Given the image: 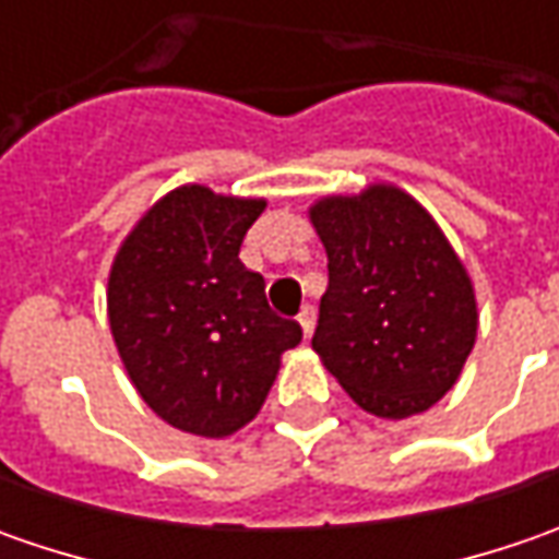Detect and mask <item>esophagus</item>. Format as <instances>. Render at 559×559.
I'll use <instances>...</instances> for the list:
<instances>
[{
    "label": "esophagus",
    "mask_w": 559,
    "mask_h": 559,
    "mask_svg": "<svg viewBox=\"0 0 559 559\" xmlns=\"http://www.w3.org/2000/svg\"><path fill=\"white\" fill-rule=\"evenodd\" d=\"M298 323H301V333H305V338H311L313 326H317V311H313L311 305H305V308H301V313H298Z\"/></svg>",
    "instance_id": "34e87169"
}]
</instances>
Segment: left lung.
Returning a JSON list of instances; mask_svg holds the SVG:
<instances>
[{"label":"left lung","instance_id":"8db88e82","mask_svg":"<svg viewBox=\"0 0 559 559\" xmlns=\"http://www.w3.org/2000/svg\"><path fill=\"white\" fill-rule=\"evenodd\" d=\"M330 258L311 348L357 407L407 419L439 404L476 345L473 280L436 217L395 183L308 207Z\"/></svg>","mask_w":559,"mask_h":559}]
</instances>
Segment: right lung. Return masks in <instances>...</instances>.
I'll return each mask as SVG.
<instances>
[{"label":"right lung","mask_w":559,"mask_h":559,"mask_svg":"<svg viewBox=\"0 0 559 559\" xmlns=\"http://www.w3.org/2000/svg\"><path fill=\"white\" fill-rule=\"evenodd\" d=\"M267 199L202 183L152 204L108 273V326L140 397L174 429L226 439L267 401L301 326L270 311L264 276L239 261Z\"/></svg>","instance_id":"obj_1"}]
</instances>
